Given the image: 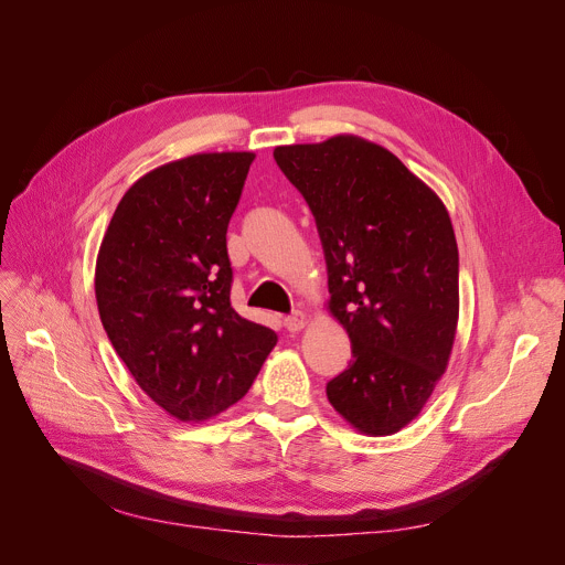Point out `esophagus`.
Wrapping results in <instances>:
<instances>
[{"label": "esophagus", "instance_id": "esophagus-1", "mask_svg": "<svg viewBox=\"0 0 565 565\" xmlns=\"http://www.w3.org/2000/svg\"><path fill=\"white\" fill-rule=\"evenodd\" d=\"M305 324H307V313H302V311H295L284 318V327L288 331H299V329H305Z\"/></svg>", "mask_w": 565, "mask_h": 565}]
</instances>
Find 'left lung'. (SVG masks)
Listing matches in <instances>:
<instances>
[{
    "instance_id": "8db88e82",
    "label": "left lung",
    "mask_w": 565,
    "mask_h": 565,
    "mask_svg": "<svg viewBox=\"0 0 565 565\" xmlns=\"http://www.w3.org/2000/svg\"><path fill=\"white\" fill-rule=\"evenodd\" d=\"M275 161L316 217L329 311L352 341V363L327 384V397L359 431L395 434L423 411L452 354V220L425 181L359 136L284 145Z\"/></svg>"
}]
</instances>
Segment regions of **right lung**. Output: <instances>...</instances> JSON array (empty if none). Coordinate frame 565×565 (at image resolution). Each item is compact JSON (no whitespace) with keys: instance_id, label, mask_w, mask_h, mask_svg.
<instances>
[{"instance_id":"right-lung-1","label":"right lung","mask_w":565,"mask_h":565,"mask_svg":"<svg viewBox=\"0 0 565 565\" xmlns=\"http://www.w3.org/2000/svg\"><path fill=\"white\" fill-rule=\"evenodd\" d=\"M252 152L193 154L140 177L104 234L95 297L110 345L172 418L236 404L277 333L232 307L227 227Z\"/></svg>"}]
</instances>
